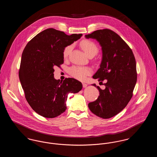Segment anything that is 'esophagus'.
<instances>
[{
    "instance_id": "34e87169",
    "label": "esophagus",
    "mask_w": 157,
    "mask_h": 157,
    "mask_svg": "<svg viewBox=\"0 0 157 157\" xmlns=\"http://www.w3.org/2000/svg\"><path fill=\"white\" fill-rule=\"evenodd\" d=\"M82 85H83V88H86L87 86H88V85H87L86 83H82Z\"/></svg>"
}]
</instances>
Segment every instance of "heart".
<instances>
[{
    "label": "heart",
    "instance_id": "obj_1",
    "mask_svg": "<svg viewBox=\"0 0 157 157\" xmlns=\"http://www.w3.org/2000/svg\"><path fill=\"white\" fill-rule=\"evenodd\" d=\"M80 46L82 49L88 56H95L99 51L97 44L90 40H83L81 42ZM73 46L69 45L67 46L63 51V56L65 58H67L72 51ZM92 72V69L87 67H79L73 66L69 69V74L74 77L76 79L80 81H85L88 75H90Z\"/></svg>",
    "mask_w": 157,
    "mask_h": 157
}]
</instances>
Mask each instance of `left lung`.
<instances>
[{"instance_id": "8db88e82", "label": "left lung", "mask_w": 157, "mask_h": 157, "mask_svg": "<svg viewBox=\"0 0 157 157\" xmlns=\"http://www.w3.org/2000/svg\"><path fill=\"white\" fill-rule=\"evenodd\" d=\"M95 39L101 47L102 57L100 67L92 78L104 83L102 90L95 83L99 95L90 102V111L104 119L113 117L127 106L132 97L137 80L134 53L125 42L113 31L100 29L85 36Z\"/></svg>"}]
</instances>
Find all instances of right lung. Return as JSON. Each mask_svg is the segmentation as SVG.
I'll return each instance as SVG.
<instances>
[{
    "instance_id": "add662e5",
    "label": "right lung",
    "mask_w": 157,
    "mask_h": 157,
    "mask_svg": "<svg viewBox=\"0 0 157 157\" xmlns=\"http://www.w3.org/2000/svg\"><path fill=\"white\" fill-rule=\"evenodd\" d=\"M82 36L67 35L49 28L38 33L25 46L19 76L26 101L39 115L48 118L59 116L67 109L68 94L82 90L79 81L66 78L60 82L53 74L54 67L63 63L64 48Z\"/></svg>"
}]
</instances>
